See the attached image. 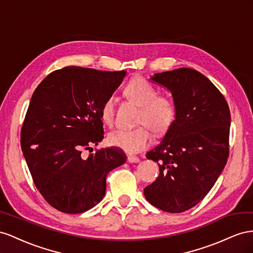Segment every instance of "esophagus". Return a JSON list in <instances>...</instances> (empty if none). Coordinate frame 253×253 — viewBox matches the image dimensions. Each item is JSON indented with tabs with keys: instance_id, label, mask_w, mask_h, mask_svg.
<instances>
[{
	"instance_id": "34e87169",
	"label": "esophagus",
	"mask_w": 253,
	"mask_h": 253,
	"mask_svg": "<svg viewBox=\"0 0 253 253\" xmlns=\"http://www.w3.org/2000/svg\"><path fill=\"white\" fill-rule=\"evenodd\" d=\"M127 161L129 163H139L140 162V159L135 156H128L127 157Z\"/></svg>"
}]
</instances>
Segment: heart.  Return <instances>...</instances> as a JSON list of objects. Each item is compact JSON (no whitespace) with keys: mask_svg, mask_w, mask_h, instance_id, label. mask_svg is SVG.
Segmentation results:
<instances>
[{"mask_svg":"<svg viewBox=\"0 0 253 253\" xmlns=\"http://www.w3.org/2000/svg\"><path fill=\"white\" fill-rule=\"evenodd\" d=\"M125 95L132 103L141 107L138 124L133 129H115L108 134L110 145L128 154H135L146 149L151 143L149 128L155 133H163L169 128L175 117V107L169 97L157 95V91L141 77L132 78L124 90ZM115 100L108 97L100 108V119L107 125L114 120Z\"/></svg>","mask_w":253,"mask_h":253,"instance_id":"obj_1","label":"heart"}]
</instances>
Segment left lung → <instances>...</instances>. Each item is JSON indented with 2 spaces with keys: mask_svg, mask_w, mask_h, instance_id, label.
Returning <instances> with one entry per match:
<instances>
[{
  "mask_svg": "<svg viewBox=\"0 0 253 253\" xmlns=\"http://www.w3.org/2000/svg\"><path fill=\"white\" fill-rule=\"evenodd\" d=\"M150 81L171 93L175 120L160 144L146 154L158 163L160 174L144 195L162 211L181 213L205 198L227 163L229 106L210 79L196 70L162 72Z\"/></svg>",
  "mask_w": 253,
  "mask_h": 253,
  "instance_id": "left-lung-1",
  "label": "left lung"
}]
</instances>
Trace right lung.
<instances>
[{
    "label": "right lung",
    "mask_w": 253,
    "mask_h": 253,
    "mask_svg": "<svg viewBox=\"0 0 253 253\" xmlns=\"http://www.w3.org/2000/svg\"><path fill=\"white\" fill-rule=\"evenodd\" d=\"M126 71L66 67L36 88L21 130L34 183L57 210L84 213L102 201L106 177L126 162L120 148L83 150L104 139L100 108L122 84Z\"/></svg>",
    "instance_id": "right-lung-1"
}]
</instances>
